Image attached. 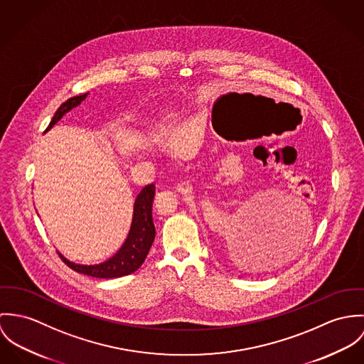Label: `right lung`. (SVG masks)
I'll list each match as a JSON object with an SVG mask.
<instances>
[{
    "label": "right lung",
    "instance_id": "1",
    "mask_svg": "<svg viewBox=\"0 0 364 364\" xmlns=\"http://www.w3.org/2000/svg\"><path fill=\"white\" fill-rule=\"evenodd\" d=\"M86 95L87 93L74 96V97H70L67 102H64L57 109L55 114L53 116L51 122L46 129H50L67 112L78 106L86 97ZM154 197H155L154 184H148L141 190L134 203V218H132V225H131L128 237L120 248V251L106 262L99 265H78V264L70 262L58 252L60 258L67 264V267H70L75 272L93 277V278L112 279V278H122L135 272L145 261L149 252V248L155 240V225L152 220Z\"/></svg>",
    "mask_w": 364,
    "mask_h": 364
}]
</instances>
